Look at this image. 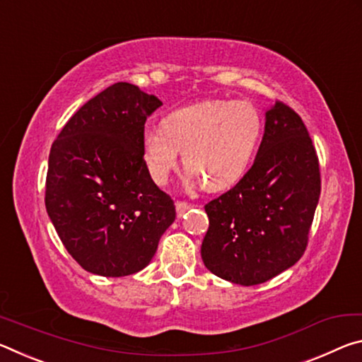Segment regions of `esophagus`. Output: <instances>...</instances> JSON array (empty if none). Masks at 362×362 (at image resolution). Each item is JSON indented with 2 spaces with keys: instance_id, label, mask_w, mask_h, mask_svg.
I'll return each mask as SVG.
<instances>
[{
  "instance_id": "1",
  "label": "esophagus",
  "mask_w": 362,
  "mask_h": 362,
  "mask_svg": "<svg viewBox=\"0 0 362 362\" xmlns=\"http://www.w3.org/2000/svg\"><path fill=\"white\" fill-rule=\"evenodd\" d=\"M191 204H187V202H176V210H177V215H185V213L191 209Z\"/></svg>"
}]
</instances>
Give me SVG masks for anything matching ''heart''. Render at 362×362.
I'll return each mask as SVG.
<instances>
[{
  "label": "heart",
  "instance_id": "b5f03b06",
  "mask_svg": "<svg viewBox=\"0 0 362 362\" xmlns=\"http://www.w3.org/2000/svg\"><path fill=\"white\" fill-rule=\"evenodd\" d=\"M262 129V115L247 100H204L171 112L160 128L147 129L142 153L157 185L168 181L182 151L187 180L220 191L244 175Z\"/></svg>",
  "mask_w": 362,
  "mask_h": 362
}]
</instances>
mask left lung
Returning a JSON list of instances; mask_svg holds the SVG:
<instances>
[{
    "label": "left lung",
    "mask_w": 362,
    "mask_h": 362,
    "mask_svg": "<svg viewBox=\"0 0 362 362\" xmlns=\"http://www.w3.org/2000/svg\"><path fill=\"white\" fill-rule=\"evenodd\" d=\"M321 195L316 149L297 112L276 103L252 168L205 205L204 264L240 286H257L301 258Z\"/></svg>",
    "instance_id": "left-lung-1"
}]
</instances>
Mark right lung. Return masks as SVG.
<instances>
[{
  "label": "right lung",
  "instance_id": "right-lung-1",
  "mask_svg": "<svg viewBox=\"0 0 362 362\" xmlns=\"http://www.w3.org/2000/svg\"><path fill=\"white\" fill-rule=\"evenodd\" d=\"M162 100L115 83L75 112L52 142L46 211L83 269L122 277L144 269L176 218L142 153L144 123Z\"/></svg>",
  "mask_w": 362,
  "mask_h": 362
}]
</instances>
